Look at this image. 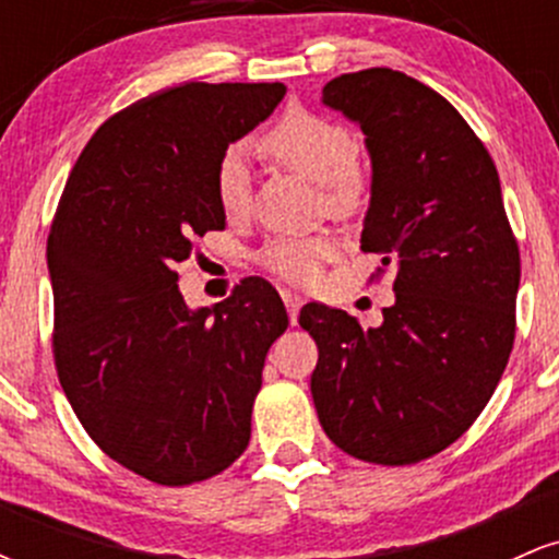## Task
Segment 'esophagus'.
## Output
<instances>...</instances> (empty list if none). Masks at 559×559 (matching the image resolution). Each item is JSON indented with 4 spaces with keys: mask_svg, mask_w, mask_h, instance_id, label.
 I'll list each match as a JSON object with an SVG mask.
<instances>
[{
    "mask_svg": "<svg viewBox=\"0 0 559 559\" xmlns=\"http://www.w3.org/2000/svg\"><path fill=\"white\" fill-rule=\"evenodd\" d=\"M281 299H284V305L288 310V320H292V325H294V323H297V316H299L301 297H299V294H294V292H288V288H284V292H281Z\"/></svg>",
    "mask_w": 559,
    "mask_h": 559,
    "instance_id": "34e87169",
    "label": "esophagus"
}]
</instances>
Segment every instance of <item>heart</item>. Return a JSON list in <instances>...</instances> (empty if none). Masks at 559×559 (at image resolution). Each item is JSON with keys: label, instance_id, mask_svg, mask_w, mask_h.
Here are the masks:
<instances>
[{"label": "heart", "instance_id": "heart-1", "mask_svg": "<svg viewBox=\"0 0 559 559\" xmlns=\"http://www.w3.org/2000/svg\"><path fill=\"white\" fill-rule=\"evenodd\" d=\"M260 152L318 183L333 213H346L360 202L365 168L355 136L338 120L310 110H288L260 139ZM215 197L228 221H241L249 210V165L241 150H228L215 173ZM336 241L329 234L278 236L260 252V265L288 284H310L320 265L333 258Z\"/></svg>", "mask_w": 559, "mask_h": 559}]
</instances>
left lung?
Masks as SVG:
<instances>
[{"label":"left lung","instance_id":"obj_1","mask_svg":"<svg viewBox=\"0 0 559 559\" xmlns=\"http://www.w3.org/2000/svg\"><path fill=\"white\" fill-rule=\"evenodd\" d=\"M325 107L360 126L370 204L360 247L394 267L383 323L305 305L310 391L352 457L413 465L457 441L491 400L515 338L521 254L489 152L426 83L370 68L329 81Z\"/></svg>","mask_w":559,"mask_h":559}]
</instances>
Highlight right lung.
<instances>
[{
	"instance_id": "right-lung-1",
	"label": "right lung",
	"mask_w": 559,
	"mask_h": 559,
	"mask_svg": "<svg viewBox=\"0 0 559 559\" xmlns=\"http://www.w3.org/2000/svg\"><path fill=\"white\" fill-rule=\"evenodd\" d=\"M284 83H181L94 133L47 241L55 362L81 426L115 463L163 486L217 476L247 449L284 301L262 278L191 310L176 267L226 228L215 173Z\"/></svg>"
}]
</instances>
